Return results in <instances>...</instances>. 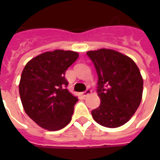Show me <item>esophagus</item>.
I'll use <instances>...</instances> for the list:
<instances>
[{
    "label": "esophagus",
    "instance_id": "obj_1",
    "mask_svg": "<svg viewBox=\"0 0 160 160\" xmlns=\"http://www.w3.org/2000/svg\"><path fill=\"white\" fill-rule=\"evenodd\" d=\"M90 94H91V90H86L85 91H84V92L82 93V95L84 96V97H86L87 95H89Z\"/></svg>",
    "mask_w": 160,
    "mask_h": 160
}]
</instances>
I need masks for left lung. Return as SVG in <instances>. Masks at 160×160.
I'll list each match as a JSON object with an SVG mask.
<instances>
[{"mask_svg":"<svg viewBox=\"0 0 160 160\" xmlns=\"http://www.w3.org/2000/svg\"><path fill=\"white\" fill-rule=\"evenodd\" d=\"M98 75L100 105L91 111L98 124L117 128L130 119L140 105L143 78L134 60L118 51L100 49L88 51Z\"/></svg>","mask_w":160,"mask_h":160,"instance_id":"left-lung-1","label":"left lung"}]
</instances>
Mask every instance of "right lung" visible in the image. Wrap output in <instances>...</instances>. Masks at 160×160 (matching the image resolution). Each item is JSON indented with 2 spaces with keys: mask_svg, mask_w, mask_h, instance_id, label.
<instances>
[{
  "mask_svg": "<svg viewBox=\"0 0 160 160\" xmlns=\"http://www.w3.org/2000/svg\"><path fill=\"white\" fill-rule=\"evenodd\" d=\"M79 57L75 51L55 50L33 58L21 73L19 92L25 111L44 129L65 127L78 101L67 90L65 71Z\"/></svg>",
  "mask_w": 160,
  "mask_h": 160,
  "instance_id": "1",
  "label": "right lung"
}]
</instances>
